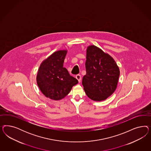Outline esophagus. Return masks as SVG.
Returning a JSON list of instances; mask_svg holds the SVG:
<instances>
[{
    "mask_svg": "<svg viewBox=\"0 0 151 151\" xmlns=\"http://www.w3.org/2000/svg\"><path fill=\"white\" fill-rule=\"evenodd\" d=\"M76 78L78 79V82H81V75H79V74L76 75Z\"/></svg>",
    "mask_w": 151,
    "mask_h": 151,
    "instance_id": "1",
    "label": "esophagus"
}]
</instances>
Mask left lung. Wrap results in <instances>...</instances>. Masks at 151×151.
<instances>
[{
  "label": "left lung",
  "mask_w": 151,
  "mask_h": 151,
  "mask_svg": "<svg viewBox=\"0 0 151 151\" xmlns=\"http://www.w3.org/2000/svg\"><path fill=\"white\" fill-rule=\"evenodd\" d=\"M86 74L82 78L85 92L92 100H105L116 90L119 69L109 54L95 45L88 46L85 63Z\"/></svg>",
  "instance_id": "1"
}]
</instances>
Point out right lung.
<instances>
[{
  "label": "right lung",
  "mask_w": 151,
  "mask_h": 151,
  "mask_svg": "<svg viewBox=\"0 0 151 151\" xmlns=\"http://www.w3.org/2000/svg\"><path fill=\"white\" fill-rule=\"evenodd\" d=\"M68 50L55 51L41 63L37 76V84L45 96L54 100H60L71 90L78 80L64 68Z\"/></svg>",
  "instance_id": "1"
}]
</instances>
